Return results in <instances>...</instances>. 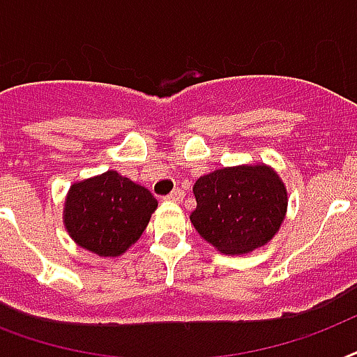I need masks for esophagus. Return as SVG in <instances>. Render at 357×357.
Here are the masks:
<instances>
[{
    "label": "esophagus",
    "mask_w": 357,
    "mask_h": 357,
    "mask_svg": "<svg viewBox=\"0 0 357 357\" xmlns=\"http://www.w3.org/2000/svg\"><path fill=\"white\" fill-rule=\"evenodd\" d=\"M183 196H185V192L181 189H174L172 192H170V195L167 196V200H170V202H181L183 200Z\"/></svg>",
    "instance_id": "1"
}]
</instances>
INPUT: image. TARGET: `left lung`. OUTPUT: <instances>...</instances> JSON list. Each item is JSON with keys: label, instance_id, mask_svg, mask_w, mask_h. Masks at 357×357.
Segmentation results:
<instances>
[{"label": "left lung", "instance_id": "8db88e82", "mask_svg": "<svg viewBox=\"0 0 357 357\" xmlns=\"http://www.w3.org/2000/svg\"><path fill=\"white\" fill-rule=\"evenodd\" d=\"M190 222L222 254H246L268 243L287 209V190L265 165L220 168L195 183Z\"/></svg>", "mask_w": 357, "mask_h": 357}]
</instances>
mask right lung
I'll use <instances>...</instances> for the list:
<instances>
[{
  "mask_svg": "<svg viewBox=\"0 0 357 357\" xmlns=\"http://www.w3.org/2000/svg\"><path fill=\"white\" fill-rule=\"evenodd\" d=\"M157 200L116 170L72 185L64 204L70 237L98 255H120L142 235Z\"/></svg>",
  "mask_w": 357,
  "mask_h": 357,
  "instance_id": "right-lung-1",
  "label": "right lung"
}]
</instances>
